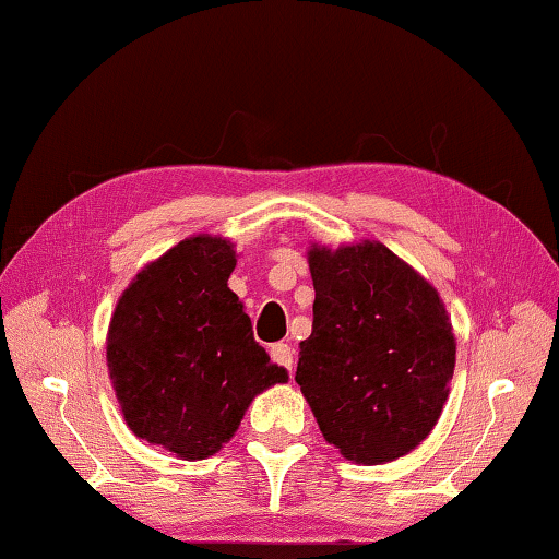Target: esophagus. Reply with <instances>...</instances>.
<instances>
[{
	"mask_svg": "<svg viewBox=\"0 0 559 559\" xmlns=\"http://www.w3.org/2000/svg\"><path fill=\"white\" fill-rule=\"evenodd\" d=\"M271 359H273V362H276V365L286 367V370L290 372V370H293V347H290V345H283V343L273 345V347H271Z\"/></svg>",
	"mask_w": 559,
	"mask_h": 559,
	"instance_id": "obj_1",
	"label": "esophagus"
}]
</instances>
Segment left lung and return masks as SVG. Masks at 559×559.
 Wrapping results in <instances>:
<instances>
[{"instance_id": "left-lung-1", "label": "left lung", "mask_w": 559, "mask_h": 559, "mask_svg": "<svg viewBox=\"0 0 559 559\" xmlns=\"http://www.w3.org/2000/svg\"><path fill=\"white\" fill-rule=\"evenodd\" d=\"M313 333L296 382L347 461L404 456L437 427L456 340L437 288L380 241L313 243Z\"/></svg>"}]
</instances>
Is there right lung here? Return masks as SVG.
Instances as JSON below:
<instances>
[{
    "label": "right lung",
    "mask_w": 559,
    "mask_h": 559,
    "mask_svg": "<svg viewBox=\"0 0 559 559\" xmlns=\"http://www.w3.org/2000/svg\"><path fill=\"white\" fill-rule=\"evenodd\" d=\"M229 239L189 236L132 278L108 328V374L135 437L185 461L214 456L253 396L288 382L229 288Z\"/></svg>",
    "instance_id": "1"
}]
</instances>
